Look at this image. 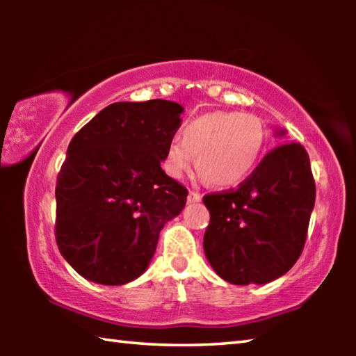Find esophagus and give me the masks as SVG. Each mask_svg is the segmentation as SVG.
<instances>
[{"label":"esophagus","instance_id":"1","mask_svg":"<svg viewBox=\"0 0 356 356\" xmlns=\"http://www.w3.org/2000/svg\"><path fill=\"white\" fill-rule=\"evenodd\" d=\"M201 200H202V196L197 191H190L188 193V197H186V201H188L190 204L191 202H200Z\"/></svg>","mask_w":356,"mask_h":356}]
</instances>
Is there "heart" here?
<instances>
[{
    "mask_svg": "<svg viewBox=\"0 0 356 356\" xmlns=\"http://www.w3.org/2000/svg\"><path fill=\"white\" fill-rule=\"evenodd\" d=\"M265 147V130L252 114L212 111L190 120L180 140H172L165 170L182 179L196 163L209 182L229 188L242 184L254 171Z\"/></svg>",
    "mask_w": 356,
    "mask_h": 356,
    "instance_id": "b5f03b06",
    "label": "heart"
}]
</instances>
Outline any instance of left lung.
<instances>
[{
	"mask_svg": "<svg viewBox=\"0 0 356 356\" xmlns=\"http://www.w3.org/2000/svg\"><path fill=\"white\" fill-rule=\"evenodd\" d=\"M202 201L210 213L204 252L216 275L237 286L267 284L303 251L316 201L309 155L298 143L281 144L238 188Z\"/></svg>",
	"mask_w": 356,
	"mask_h": 356,
	"instance_id": "obj_1",
	"label": "left lung"
}]
</instances>
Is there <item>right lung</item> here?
<instances>
[{"instance_id": "right-lung-1", "label": "right lung", "mask_w": 356, "mask_h": 356, "mask_svg": "<svg viewBox=\"0 0 356 356\" xmlns=\"http://www.w3.org/2000/svg\"><path fill=\"white\" fill-rule=\"evenodd\" d=\"M182 105L116 102L72 138L56 180V243L78 275L120 286L152 261L160 231L188 191L160 163L180 127Z\"/></svg>"}]
</instances>
